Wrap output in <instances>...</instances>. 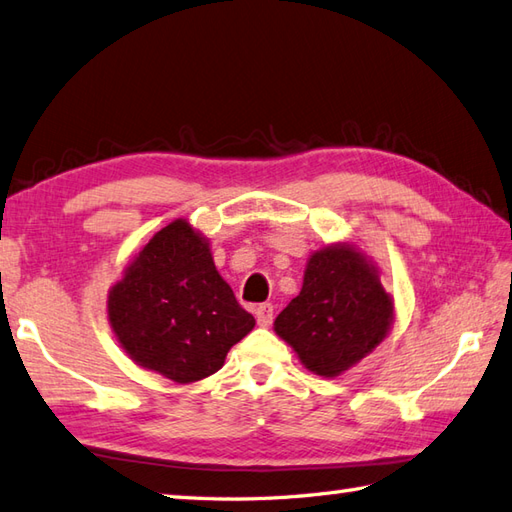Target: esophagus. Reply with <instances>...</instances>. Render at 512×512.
I'll return each mask as SVG.
<instances>
[{
  "mask_svg": "<svg viewBox=\"0 0 512 512\" xmlns=\"http://www.w3.org/2000/svg\"><path fill=\"white\" fill-rule=\"evenodd\" d=\"M274 320V306L271 304H260L256 309V322L258 326H269Z\"/></svg>",
  "mask_w": 512,
  "mask_h": 512,
  "instance_id": "1",
  "label": "esophagus"
}]
</instances>
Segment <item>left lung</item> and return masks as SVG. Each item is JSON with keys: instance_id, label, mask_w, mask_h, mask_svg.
I'll list each match as a JSON object with an SVG mask.
<instances>
[{"instance_id": "obj_1", "label": "left lung", "mask_w": 512, "mask_h": 512, "mask_svg": "<svg viewBox=\"0 0 512 512\" xmlns=\"http://www.w3.org/2000/svg\"><path fill=\"white\" fill-rule=\"evenodd\" d=\"M394 324V298L381 285L377 263L355 241L311 252L302 289L282 311L274 331L300 363L333 379L368 357Z\"/></svg>"}]
</instances>
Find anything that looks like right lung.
Segmentation results:
<instances>
[{
    "label": "right lung",
    "instance_id": "add662e5",
    "mask_svg": "<svg viewBox=\"0 0 512 512\" xmlns=\"http://www.w3.org/2000/svg\"><path fill=\"white\" fill-rule=\"evenodd\" d=\"M107 320L135 366L181 385L221 370L256 326L188 219L162 227L129 260L107 293Z\"/></svg>",
    "mask_w": 512,
    "mask_h": 512
}]
</instances>
